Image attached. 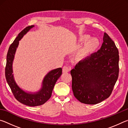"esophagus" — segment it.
I'll return each instance as SVG.
<instances>
[{
	"instance_id": "1",
	"label": "esophagus",
	"mask_w": 128,
	"mask_h": 128,
	"mask_svg": "<svg viewBox=\"0 0 128 128\" xmlns=\"http://www.w3.org/2000/svg\"><path fill=\"white\" fill-rule=\"evenodd\" d=\"M70 68L69 67L66 66H64L62 67V73H68L69 70H70Z\"/></svg>"
}]
</instances>
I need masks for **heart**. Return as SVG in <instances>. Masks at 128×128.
<instances>
[{
  "instance_id": "heart-1",
  "label": "heart",
  "mask_w": 128,
  "mask_h": 128,
  "mask_svg": "<svg viewBox=\"0 0 128 128\" xmlns=\"http://www.w3.org/2000/svg\"><path fill=\"white\" fill-rule=\"evenodd\" d=\"M90 38L88 34H84L80 37V42L84 43V46L80 50L78 54L82 58H86L92 55L100 46V41L98 38Z\"/></svg>"
}]
</instances>
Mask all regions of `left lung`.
<instances>
[{"label":"left lung","mask_w":128,"mask_h":128,"mask_svg":"<svg viewBox=\"0 0 128 128\" xmlns=\"http://www.w3.org/2000/svg\"><path fill=\"white\" fill-rule=\"evenodd\" d=\"M118 51L104 33L100 50L80 61L70 71L74 96L87 104L100 103L110 96L118 78Z\"/></svg>","instance_id":"left-lung-1"}]
</instances>
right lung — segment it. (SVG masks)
Returning a JSON list of instances; mask_svg holds the SVG:
<instances>
[{"mask_svg":"<svg viewBox=\"0 0 128 128\" xmlns=\"http://www.w3.org/2000/svg\"><path fill=\"white\" fill-rule=\"evenodd\" d=\"M33 27L34 25L29 26L25 28L18 34L14 42L10 44L7 55V62L5 69L6 80L15 98L24 104L31 107L42 105L50 98L54 86L62 74V68L50 71L43 78L40 90L36 92H25L17 84L13 74L12 68L15 53L18 46L19 41Z\"/></svg>","mask_w":128,"mask_h":128,"instance_id":"right-lung-1","label":"right lung"}]
</instances>
